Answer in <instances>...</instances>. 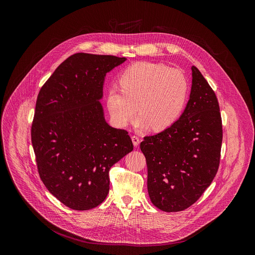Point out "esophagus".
Instances as JSON below:
<instances>
[{
    "instance_id": "obj_1",
    "label": "esophagus",
    "mask_w": 255,
    "mask_h": 255,
    "mask_svg": "<svg viewBox=\"0 0 255 255\" xmlns=\"http://www.w3.org/2000/svg\"><path fill=\"white\" fill-rule=\"evenodd\" d=\"M131 139H132V142H133V144H134V146L135 147H137L138 145H139V143H140V139H139V137H137V136H132L131 137Z\"/></svg>"
}]
</instances>
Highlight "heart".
<instances>
[{
    "mask_svg": "<svg viewBox=\"0 0 255 255\" xmlns=\"http://www.w3.org/2000/svg\"><path fill=\"white\" fill-rule=\"evenodd\" d=\"M120 86L109 90L106 99L108 112L119 127H126L138 112L140 129L165 130L178 120L189 96L186 76L162 63L129 66L120 77Z\"/></svg>",
    "mask_w": 255,
    "mask_h": 255,
    "instance_id": "heart-1",
    "label": "heart"
}]
</instances>
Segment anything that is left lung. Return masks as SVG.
I'll return each instance as SVG.
<instances>
[{
  "mask_svg": "<svg viewBox=\"0 0 255 255\" xmlns=\"http://www.w3.org/2000/svg\"><path fill=\"white\" fill-rule=\"evenodd\" d=\"M192 78L190 99L179 119L140 143L146 158L149 198L164 212H179L196 203L220 163L223 131L219 104L196 66H192Z\"/></svg>",
  "mask_w": 255,
  "mask_h": 255,
  "instance_id": "obj_1",
  "label": "left lung"
}]
</instances>
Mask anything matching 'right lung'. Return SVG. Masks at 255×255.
Masks as SVG:
<instances>
[{
	"instance_id": "obj_1",
	"label": "right lung",
	"mask_w": 255,
	"mask_h": 255,
	"mask_svg": "<svg viewBox=\"0 0 255 255\" xmlns=\"http://www.w3.org/2000/svg\"><path fill=\"white\" fill-rule=\"evenodd\" d=\"M125 57L76 53L40 89L31 140L39 176L63 205L96 208L110 189L109 170L133 150L128 132L109 125L100 102L105 77Z\"/></svg>"
}]
</instances>
